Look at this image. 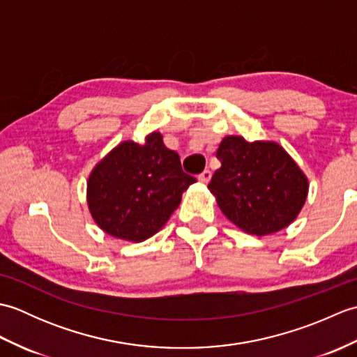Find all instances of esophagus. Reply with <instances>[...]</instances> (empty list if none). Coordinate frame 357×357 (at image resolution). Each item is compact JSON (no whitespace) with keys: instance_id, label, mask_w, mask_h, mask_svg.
<instances>
[{"instance_id":"34e87169","label":"esophagus","mask_w":357,"mask_h":357,"mask_svg":"<svg viewBox=\"0 0 357 357\" xmlns=\"http://www.w3.org/2000/svg\"><path fill=\"white\" fill-rule=\"evenodd\" d=\"M210 178H211V172L210 170H204L202 173H199V176H198V179L201 181V183H204V184H207L208 181H210Z\"/></svg>"}]
</instances>
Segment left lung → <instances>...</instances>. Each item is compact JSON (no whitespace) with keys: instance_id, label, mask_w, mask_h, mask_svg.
Returning <instances> with one entry per match:
<instances>
[{"instance_id":"1","label":"left lung","mask_w":357,"mask_h":357,"mask_svg":"<svg viewBox=\"0 0 357 357\" xmlns=\"http://www.w3.org/2000/svg\"><path fill=\"white\" fill-rule=\"evenodd\" d=\"M216 158L221 169L208 188L222 213L241 230L262 236L285 229L299 215L308 181L279 144L227 136Z\"/></svg>"}]
</instances>
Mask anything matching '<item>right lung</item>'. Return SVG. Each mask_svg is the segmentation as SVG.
Returning a JSON list of instances; mask_svg holds the SVG:
<instances>
[{
    "label": "right lung",
    "mask_w": 357,
    "mask_h": 357,
    "mask_svg": "<svg viewBox=\"0 0 357 357\" xmlns=\"http://www.w3.org/2000/svg\"><path fill=\"white\" fill-rule=\"evenodd\" d=\"M193 183L196 178L183 172L179 155L155 132L142 146L121 142L95 167L87 202L105 233L141 242L162 229Z\"/></svg>",
    "instance_id": "right-lung-1"
}]
</instances>
